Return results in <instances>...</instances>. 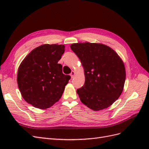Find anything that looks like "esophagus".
I'll list each match as a JSON object with an SVG mask.
<instances>
[{"label": "esophagus", "instance_id": "esophagus-1", "mask_svg": "<svg viewBox=\"0 0 149 149\" xmlns=\"http://www.w3.org/2000/svg\"><path fill=\"white\" fill-rule=\"evenodd\" d=\"M74 75H75V72H74V71H71V73H70V76H71V78H74Z\"/></svg>", "mask_w": 149, "mask_h": 149}]
</instances>
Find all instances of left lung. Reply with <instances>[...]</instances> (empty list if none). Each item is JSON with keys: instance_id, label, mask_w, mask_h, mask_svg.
Wrapping results in <instances>:
<instances>
[{"instance_id": "obj_1", "label": "left lung", "mask_w": 149, "mask_h": 149, "mask_svg": "<svg viewBox=\"0 0 149 149\" xmlns=\"http://www.w3.org/2000/svg\"><path fill=\"white\" fill-rule=\"evenodd\" d=\"M70 48L84 68V84L77 89L81 101L94 111L110 106L123 91V60L112 48L101 43H73Z\"/></svg>"}]
</instances>
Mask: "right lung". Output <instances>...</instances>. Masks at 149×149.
I'll return each mask as SVG.
<instances>
[{
	"label": "right lung",
	"instance_id": "1",
	"mask_svg": "<svg viewBox=\"0 0 149 149\" xmlns=\"http://www.w3.org/2000/svg\"><path fill=\"white\" fill-rule=\"evenodd\" d=\"M63 45L45 44L33 49L19 68L17 83L22 97L35 107L47 109L61 98L71 78L58 63Z\"/></svg>",
	"mask_w": 149,
	"mask_h": 149
}]
</instances>
